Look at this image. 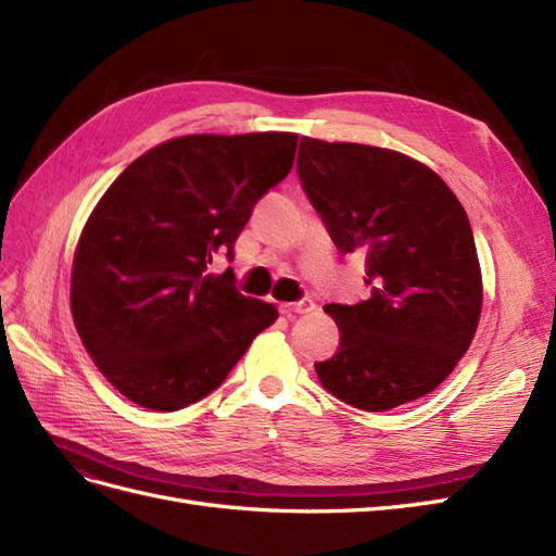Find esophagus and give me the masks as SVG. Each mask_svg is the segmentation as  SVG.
I'll use <instances>...</instances> for the list:
<instances>
[{
	"mask_svg": "<svg viewBox=\"0 0 556 556\" xmlns=\"http://www.w3.org/2000/svg\"><path fill=\"white\" fill-rule=\"evenodd\" d=\"M315 311V301L311 296H304L299 301H292V304H280V313L285 315H294V313H311Z\"/></svg>",
	"mask_w": 556,
	"mask_h": 556,
	"instance_id": "1",
	"label": "esophagus"
}]
</instances>
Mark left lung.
Segmentation results:
<instances>
[{
    "label": "left lung",
    "instance_id": "1",
    "mask_svg": "<svg viewBox=\"0 0 556 556\" xmlns=\"http://www.w3.org/2000/svg\"><path fill=\"white\" fill-rule=\"evenodd\" d=\"M296 174L343 255L364 252L371 296L325 311L339 352L315 364L325 390L382 413L435 390L478 329L482 276L459 199L394 150L304 137Z\"/></svg>",
    "mask_w": 556,
    "mask_h": 556
}]
</instances>
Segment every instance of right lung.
<instances>
[{"mask_svg":"<svg viewBox=\"0 0 556 556\" xmlns=\"http://www.w3.org/2000/svg\"><path fill=\"white\" fill-rule=\"evenodd\" d=\"M296 134H190L134 160L80 233L72 315L117 392L172 413L220 387L278 317L243 296L231 268L208 274L257 201L290 174Z\"/></svg>","mask_w":556,"mask_h":556,"instance_id":"obj_1","label":"right lung"}]
</instances>
